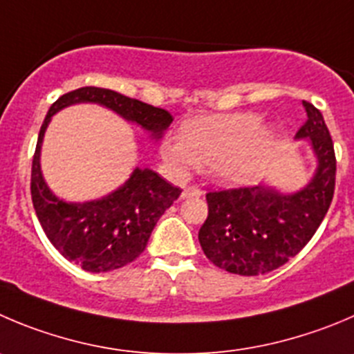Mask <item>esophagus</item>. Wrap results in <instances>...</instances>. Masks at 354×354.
Instances as JSON below:
<instances>
[{
	"label": "esophagus",
	"mask_w": 354,
	"mask_h": 354,
	"mask_svg": "<svg viewBox=\"0 0 354 354\" xmlns=\"http://www.w3.org/2000/svg\"><path fill=\"white\" fill-rule=\"evenodd\" d=\"M201 189H198V187H186V189L183 191V198H200L201 196Z\"/></svg>",
	"instance_id": "esophagus-1"
}]
</instances>
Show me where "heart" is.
Returning <instances> with one entry per match:
<instances>
[{
	"instance_id": "obj_1",
	"label": "heart",
	"mask_w": 354,
	"mask_h": 354,
	"mask_svg": "<svg viewBox=\"0 0 354 354\" xmlns=\"http://www.w3.org/2000/svg\"><path fill=\"white\" fill-rule=\"evenodd\" d=\"M272 139L274 132L262 127L259 114L200 116L183 124V137L163 140L161 158L175 177H187L208 165L221 183L245 184L254 177Z\"/></svg>"
}]
</instances>
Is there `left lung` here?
Here are the masks:
<instances>
[{
    "label": "left lung",
    "mask_w": 354,
    "mask_h": 354,
    "mask_svg": "<svg viewBox=\"0 0 354 354\" xmlns=\"http://www.w3.org/2000/svg\"><path fill=\"white\" fill-rule=\"evenodd\" d=\"M308 120L295 139H306L316 171L302 189L281 193L254 187L207 194L208 217L198 240L210 262L227 272L257 276L274 271L306 247L328 212L335 189L334 142L322 113L302 102Z\"/></svg>",
    "instance_id": "left-lung-1"
}]
</instances>
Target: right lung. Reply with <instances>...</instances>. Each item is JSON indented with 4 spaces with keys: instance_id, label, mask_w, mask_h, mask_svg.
Listing matches in <instances>:
<instances>
[{
    "instance_id": "1",
    "label": "right lung",
    "mask_w": 354,
    "mask_h": 354,
    "mask_svg": "<svg viewBox=\"0 0 354 354\" xmlns=\"http://www.w3.org/2000/svg\"><path fill=\"white\" fill-rule=\"evenodd\" d=\"M99 104L123 120L142 127L161 139L174 121L168 111L107 88L83 86L59 97L39 130L31 171V196L36 215L53 247L90 272L120 269L136 261L146 248L154 225L183 191L161 179L151 168H133L118 189L99 200L71 203L46 186L41 174V144L52 116L73 104Z\"/></svg>"
}]
</instances>
